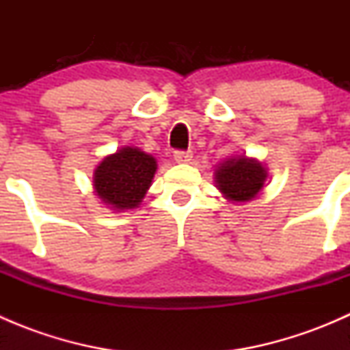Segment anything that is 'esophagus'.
Segmentation results:
<instances>
[{
  "label": "esophagus",
  "instance_id": "obj_1",
  "mask_svg": "<svg viewBox=\"0 0 350 350\" xmlns=\"http://www.w3.org/2000/svg\"><path fill=\"white\" fill-rule=\"evenodd\" d=\"M193 154L189 150H176L174 152V161L179 162V164H186V162L191 161Z\"/></svg>",
  "mask_w": 350,
  "mask_h": 350
}]
</instances>
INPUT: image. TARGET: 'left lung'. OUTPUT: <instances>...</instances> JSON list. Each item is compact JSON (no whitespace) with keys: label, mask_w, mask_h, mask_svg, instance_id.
<instances>
[{"label":"left lung","mask_w":350,"mask_h":350,"mask_svg":"<svg viewBox=\"0 0 350 350\" xmlns=\"http://www.w3.org/2000/svg\"><path fill=\"white\" fill-rule=\"evenodd\" d=\"M267 169L257 159L230 157L215 169V186L232 203H245L264 188Z\"/></svg>","instance_id":"1"}]
</instances>
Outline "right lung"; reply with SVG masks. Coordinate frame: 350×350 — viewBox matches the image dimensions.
<instances>
[{
    "mask_svg": "<svg viewBox=\"0 0 350 350\" xmlns=\"http://www.w3.org/2000/svg\"><path fill=\"white\" fill-rule=\"evenodd\" d=\"M155 169L157 162L150 154L137 147H122L94 169V193L111 210H132L142 203Z\"/></svg>",
    "mask_w": 350,
    "mask_h": 350,
    "instance_id": "obj_1",
    "label": "right lung"
}]
</instances>
